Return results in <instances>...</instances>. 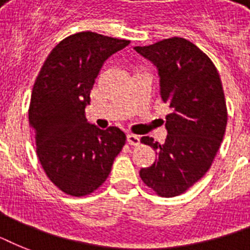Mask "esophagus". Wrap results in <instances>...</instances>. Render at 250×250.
I'll use <instances>...</instances> for the list:
<instances>
[{
    "label": "esophagus",
    "instance_id": "1",
    "mask_svg": "<svg viewBox=\"0 0 250 250\" xmlns=\"http://www.w3.org/2000/svg\"><path fill=\"white\" fill-rule=\"evenodd\" d=\"M127 141H128L129 145L137 146V145H140V136L132 135V133H128V135H127Z\"/></svg>",
    "mask_w": 250,
    "mask_h": 250
}]
</instances>
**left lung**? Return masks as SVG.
Wrapping results in <instances>:
<instances>
[{
	"label": "left lung",
	"mask_w": 250,
	"mask_h": 250,
	"mask_svg": "<svg viewBox=\"0 0 250 250\" xmlns=\"http://www.w3.org/2000/svg\"><path fill=\"white\" fill-rule=\"evenodd\" d=\"M133 49L157 67L161 98L172 109L165 144L141 137L158 158L140 176L160 196L175 197L206 174L223 140L227 109L221 78L209 57L182 37Z\"/></svg>",
	"instance_id": "8db88e82"
}]
</instances>
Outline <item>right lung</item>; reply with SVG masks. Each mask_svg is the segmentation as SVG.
<instances>
[{
	"mask_svg": "<svg viewBox=\"0 0 250 250\" xmlns=\"http://www.w3.org/2000/svg\"><path fill=\"white\" fill-rule=\"evenodd\" d=\"M128 44L94 32L72 35L50 52L35 82L28 119L37 157L64 193L78 197L97 189L125 144L123 131L100 129L84 113L105 61Z\"/></svg>",
	"mask_w": 250,
	"mask_h": 250,
	"instance_id": "1",
	"label": "right lung"
}]
</instances>
